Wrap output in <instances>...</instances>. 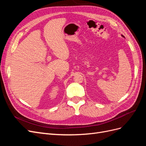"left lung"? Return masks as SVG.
I'll return each mask as SVG.
<instances>
[{"mask_svg":"<svg viewBox=\"0 0 146 146\" xmlns=\"http://www.w3.org/2000/svg\"><path fill=\"white\" fill-rule=\"evenodd\" d=\"M122 36H123V37H124V36L123 35H122Z\"/></svg>","mask_w":146,"mask_h":146,"instance_id":"left-lung-1","label":"left lung"}]
</instances>
